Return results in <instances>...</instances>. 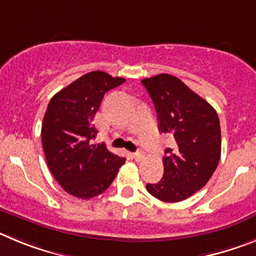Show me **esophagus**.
<instances>
[{
  "mask_svg": "<svg viewBox=\"0 0 256 256\" xmlns=\"http://www.w3.org/2000/svg\"><path fill=\"white\" fill-rule=\"evenodd\" d=\"M144 156H145V153H144V152H142V150L136 152V153H134V158H135V160H142Z\"/></svg>",
  "mask_w": 256,
  "mask_h": 256,
  "instance_id": "obj_1",
  "label": "esophagus"
}]
</instances>
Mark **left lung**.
<instances>
[{"mask_svg":"<svg viewBox=\"0 0 256 256\" xmlns=\"http://www.w3.org/2000/svg\"><path fill=\"white\" fill-rule=\"evenodd\" d=\"M158 114L160 132L170 134L174 148L163 156V177L148 184L156 199L177 202L194 195L209 181L220 158V125L213 107L178 78L160 74L142 80Z\"/></svg>","mask_w":256,"mask_h":256,"instance_id":"obj_1","label":"left lung"}]
</instances>
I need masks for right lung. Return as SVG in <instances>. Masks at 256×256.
Returning a JSON list of instances; mask_svg holds the SVG:
<instances>
[{
  "mask_svg": "<svg viewBox=\"0 0 256 256\" xmlns=\"http://www.w3.org/2000/svg\"><path fill=\"white\" fill-rule=\"evenodd\" d=\"M125 82L103 71H92L52 96L42 124L46 160L61 188L72 196L90 199L107 190L125 158L93 144V124L103 96Z\"/></svg>",
  "mask_w": 256,
  "mask_h": 256,
  "instance_id": "add662e5",
  "label": "right lung"
}]
</instances>
